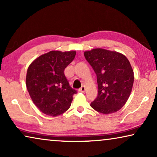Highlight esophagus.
Masks as SVG:
<instances>
[{
    "mask_svg": "<svg viewBox=\"0 0 157 157\" xmlns=\"http://www.w3.org/2000/svg\"><path fill=\"white\" fill-rule=\"evenodd\" d=\"M85 90H86V88H85V86H81L80 89H79V90L78 91H80V92H85Z\"/></svg>",
    "mask_w": 157,
    "mask_h": 157,
    "instance_id": "1",
    "label": "esophagus"
}]
</instances>
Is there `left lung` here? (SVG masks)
<instances>
[{
  "instance_id": "left-lung-1",
  "label": "left lung",
  "mask_w": 157,
  "mask_h": 157,
  "mask_svg": "<svg viewBox=\"0 0 157 157\" xmlns=\"http://www.w3.org/2000/svg\"><path fill=\"white\" fill-rule=\"evenodd\" d=\"M84 56L97 77L98 95L91 106L104 114L120 110L129 97L134 71L125 56L117 51L94 48Z\"/></svg>"
}]
</instances>
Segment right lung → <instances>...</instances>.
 Listing matches in <instances>:
<instances>
[{
	"label": "right lung",
	"instance_id": "right-lung-1",
	"mask_svg": "<svg viewBox=\"0 0 157 157\" xmlns=\"http://www.w3.org/2000/svg\"><path fill=\"white\" fill-rule=\"evenodd\" d=\"M74 51H51L29 66L26 87L34 104L45 114L57 117L70 108L76 90L70 86L64 69L74 59Z\"/></svg>",
	"mask_w": 157,
	"mask_h": 157
}]
</instances>
